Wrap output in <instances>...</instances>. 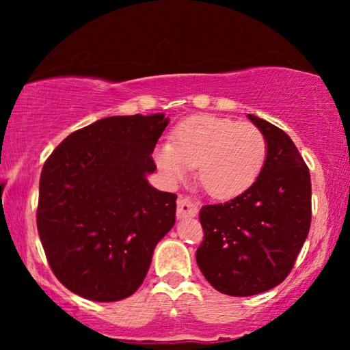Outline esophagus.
I'll return each mask as SVG.
<instances>
[{
  "label": "esophagus",
  "mask_w": 350,
  "mask_h": 350,
  "mask_svg": "<svg viewBox=\"0 0 350 350\" xmlns=\"http://www.w3.org/2000/svg\"><path fill=\"white\" fill-rule=\"evenodd\" d=\"M198 215V205H196L189 198H178L176 202V217L188 218Z\"/></svg>",
  "instance_id": "34e87169"
}]
</instances>
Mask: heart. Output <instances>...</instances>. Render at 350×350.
Returning <instances> with one entry per match:
<instances>
[{"label": "heart", "instance_id": "b5f03b06", "mask_svg": "<svg viewBox=\"0 0 350 350\" xmlns=\"http://www.w3.org/2000/svg\"><path fill=\"white\" fill-rule=\"evenodd\" d=\"M267 140L253 124L199 114L175 127L172 143L156 150V164L170 181L188 176L199 167L198 180L205 193L229 199L255 183L265 167Z\"/></svg>", "mask_w": 350, "mask_h": 350}]
</instances>
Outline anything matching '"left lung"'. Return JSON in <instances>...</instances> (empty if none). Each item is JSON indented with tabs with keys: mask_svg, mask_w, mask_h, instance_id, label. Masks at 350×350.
<instances>
[{
	"mask_svg": "<svg viewBox=\"0 0 350 350\" xmlns=\"http://www.w3.org/2000/svg\"><path fill=\"white\" fill-rule=\"evenodd\" d=\"M265 133L267 157L250 188L224 204L204 205V241L196 261L215 290L252 296L282 284L309 234L310 174L291 138L248 114Z\"/></svg>",
	"mask_w": 350,
	"mask_h": 350,
	"instance_id": "obj_1",
	"label": "left lung"
}]
</instances>
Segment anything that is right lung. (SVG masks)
I'll return each instance as SVG.
<instances>
[{
  "instance_id": "obj_1",
  "label": "right lung",
  "mask_w": 350,
  "mask_h": 350,
  "mask_svg": "<svg viewBox=\"0 0 350 350\" xmlns=\"http://www.w3.org/2000/svg\"><path fill=\"white\" fill-rule=\"evenodd\" d=\"M167 124L161 113L100 119L44 162L38 232L52 272L73 293L111 303L145 280L154 247L175 224L176 194L146 180Z\"/></svg>"
}]
</instances>
